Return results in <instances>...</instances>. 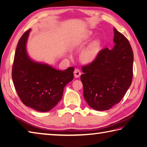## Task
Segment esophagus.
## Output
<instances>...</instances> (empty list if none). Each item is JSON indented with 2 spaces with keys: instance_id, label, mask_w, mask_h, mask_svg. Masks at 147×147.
<instances>
[{
  "instance_id": "1",
  "label": "esophagus",
  "mask_w": 147,
  "mask_h": 147,
  "mask_svg": "<svg viewBox=\"0 0 147 147\" xmlns=\"http://www.w3.org/2000/svg\"><path fill=\"white\" fill-rule=\"evenodd\" d=\"M74 77L76 78H79L81 76V71L78 69H76L74 71Z\"/></svg>"
}]
</instances>
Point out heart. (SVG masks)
Segmentation results:
<instances>
[{"mask_svg":"<svg viewBox=\"0 0 147 147\" xmlns=\"http://www.w3.org/2000/svg\"><path fill=\"white\" fill-rule=\"evenodd\" d=\"M93 33L92 32H87L84 35L80 37V38L77 39L74 43V45H78L80 43L88 40L90 37L92 36ZM101 42L99 40H95L92 43L87 47L81 53L80 57L82 61L85 63H90L95 60V59L97 57L100 49Z\"/></svg>","mask_w":147,"mask_h":147,"instance_id":"obj_1","label":"heart"}]
</instances>
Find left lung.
I'll list each match as a JSON object with an SVG mask.
<instances>
[{
  "label": "left lung",
  "mask_w": 147,
  "mask_h": 147,
  "mask_svg": "<svg viewBox=\"0 0 147 147\" xmlns=\"http://www.w3.org/2000/svg\"><path fill=\"white\" fill-rule=\"evenodd\" d=\"M114 33V47L102 50L94 61L82 67L83 96L96 111H107L118 104L132 82L131 47L115 28Z\"/></svg>",
  "instance_id": "left-lung-1"
}]
</instances>
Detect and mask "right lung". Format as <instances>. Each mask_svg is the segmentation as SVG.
Masks as SVG:
<instances>
[{
	"label": "right lung",
	"instance_id": "add662e5",
	"mask_svg": "<svg viewBox=\"0 0 147 147\" xmlns=\"http://www.w3.org/2000/svg\"><path fill=\"white\" fill-rule=\"evenodd\" d=\"M31 29L18 43L12 65V78L22 102L39 112L51 110L61 100L64 88L73 80V67L57 70L47 64L36 62L27 52L26 43Z\"/></svg>",
	"mask_w": 147,
	"mask_h": 147
}]
</instances>
